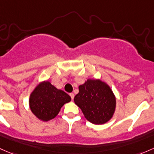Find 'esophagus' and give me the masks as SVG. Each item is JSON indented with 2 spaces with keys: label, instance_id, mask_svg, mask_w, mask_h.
I'll return each mask as SVG.
<instances>
[{
  "label": "esophagus",
  "instance_id": "esophagus-1",
  "mask_svg": "<svg viewBox=\"0 0 154 154\" xmlns=\"http://www.w3.org/2000/svg\"><path fill=\"white\" fill-rule=\"evenodd\" d=\"M69 95H70V97H71V98H72V100H74V93H70V94H69Z\"/></svg>",
  "mask_w": 154,
  "mask_h": 154
}]
</instances>
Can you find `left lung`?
<instances>
[{
    "label": "left lung",
    "mask_w": 154,
    "mask_h": 154,
    "mask_svg": "<svg viewBox=\"0 0 154 154\" xmlns=\"http://www.w3.org/2000/svg\"><path fill=\"white\" fill-rule=\"evenodd\" d=\"M74 100L87 120L93 124L106 123L115 111V97L109 86L101 80H88L80 85Z\"/></svg>",
    "instance_id": "obj_1"
}]
</instances>
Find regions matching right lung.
<instances>
[{
	"label": "right lung",
	"mask_w": 154,
	"mask_h": 154,
	"mask_svg": "<svg viewBox=\"0 0 154 154\" xmlns=\"http://www.w3.org/2000/svg\"><path fill=\"white\" fill-rule=\"evenodd\" d=\"M70 101L68 94L46 81L38 85L31 94L29 106L38 119L48 121L54 119L65 103Z\"/></svg>",
	"instance_id": "right-lung-1"
}]
</instances>
